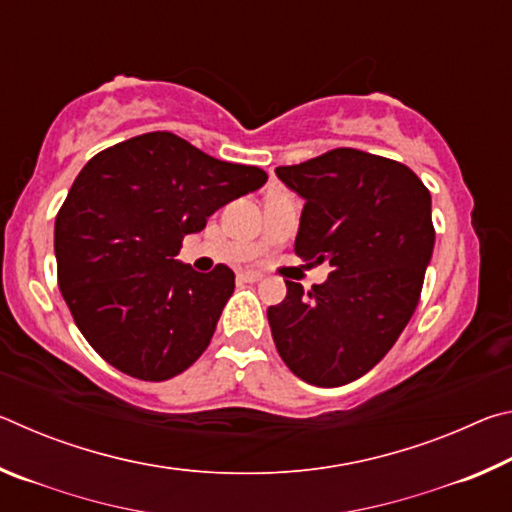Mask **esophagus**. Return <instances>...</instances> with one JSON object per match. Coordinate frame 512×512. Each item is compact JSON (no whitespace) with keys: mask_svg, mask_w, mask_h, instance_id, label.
Returning a JSON list of instances; mask_svg holds the SVG:
<instances>
[{"mask_svg":"<svg viewBox=\"0 0 512 512\" xmlns=\"http://www.w3.org/2000/svg\"><path fill=\"white\" fill-rule=\"evenodd\" d=\"M239 277L244 282H259V280H262V273H259V271H241Z\"/></svg>","mask_w":512,"mask_h":512,"instance_id":"1","label":"esophagus"}]
</instances>
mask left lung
<instances>
[{
  "instance_id": "1",
  "label": "left lung",
  "mask_w": 512,
  "mask_h": 512,
  "mask_svg": "<svg viewBox=\"0 0 512 512\" xmlns=\"http://www.w3.org/2000/svg\"><path fill=\"white\" fill-rule=\"evenodd\" d=\"M305 198L296 255L329 262L323 284L287 282L268 325L293 375L323 388L350 384L386 357L418 307L436 230L431 196L402 162L357 149L277 167Z\"/></svg>"
}]
</instances>
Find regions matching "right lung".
<instances>
[{"mask_svg":"<svg viewBox=\"0 0 512 512\" xmlns=\"http://www.w3.org/2000/svg\"><path fill=\"white\" fill-rule=\"evenodd\" d=\"M155 131L101 151L76 176L56 214L58 287L101 359L142 381L185 372L212 341L235 273L176 262L180 241L225 203L266 183Z\"/></svg>","mask_w":512,"mask_h":512,"instance_id":"1","label":"right lung"}]
</instances>
